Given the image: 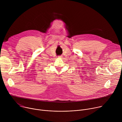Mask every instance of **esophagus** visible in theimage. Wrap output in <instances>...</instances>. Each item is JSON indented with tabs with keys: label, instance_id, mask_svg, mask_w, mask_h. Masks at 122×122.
<instances>
[{
	"label": "esophagus",
	"instance_id": "esophagus-1",
	"mask_svg": "<svg viewBox=\"0 0 122 122\" xmlns=\"http://www.w3.org/2000/svg\"><path fill=\"white\" fill-rule=\"evenodd\" d=\"M58 58H62V57L61 56H58Z\"/></svg>",
	"mask_w": 122,
	"mask_h": 122
}]
</instances>
